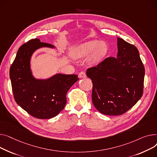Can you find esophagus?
<instances>
[{"mask_svg":"<svg viewBox=\"0 0 157 157\" xmlns=\"http://www.w3.org/2000/svg\"><path fill=\"white\" fill-rule=\"evenodd\" d=\"M78 76L80 78H86V74L85 71H81L79 73Z\"/></svg>","mask_w":157,"mask_h":157,"instance_id":"1","label":"esophagus"}]
</instances>
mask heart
<instances>
[{
	"instance_id": "b5f03b06",
	"label": "heart",
	"mask_w": 157,
	"mask_h": 157,
	"mask_svg": "<svg viewBox=\"0 0 157 157\" xmlns=\"http://www.w3.org/2000/svg\"><path fill=\"white\" fill-rule=\"evenodd\" d=\"M107 51L108 46L105 42L93 40L82 44L72 49L71 55L74 58L78 59L86 57L91 53L89 63L96 64L105 56Z\"/></svg>"
}]
</instances>
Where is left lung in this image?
Masks as SVG:
<instances>
[{
  "label": "left lung",
  "mask_w": 157,
  "mask_h": 157,
  "mask_svg": "<svg viewBox=\"0 0 157 157\" xmlns=\"http://www.w3.org/2000/svg\"><path fill=\"white\" fill-rule=\"evenodd\" d=\"M117 58L109 57L87 70L92 80V100L98 111L121 115L143 94L144 67L136 47L117 37Z\"/></svg>",
  "instance_id": "left-lung-1"
}]
</instances>
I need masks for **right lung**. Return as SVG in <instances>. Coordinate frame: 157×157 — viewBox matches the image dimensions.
Masks as SVG:
<instances>
[{
    "label": "right lung",
    "mask_w": 157,
    "mask_h": 157,
    "mask_svg": "<svg viewBox=\"0 0 157 157\" xmlns=\"http://www.w3.org/2000/svg\"><path fill=\"white\" fill-rule=\"evenodd\" d=\"M42 47L54 48V45L39 39L23 44L11 64L9 75L17 104L33 117L48 119L63 109L67 92L78 78L77 75L56 74L49 79H35L30 70V58L36 49Z\"/></svg>",
    "instance_id": "obj_1"
}]
</instances>
